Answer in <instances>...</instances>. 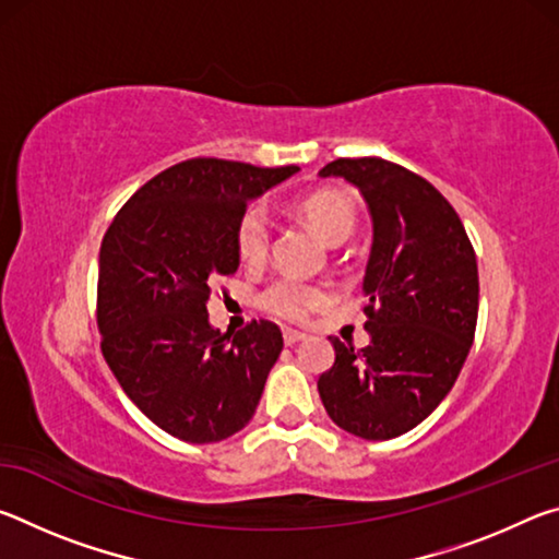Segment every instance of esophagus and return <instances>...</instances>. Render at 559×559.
Instances as JSON below:
<instances>
[{"instance_id":"1","label":"esophagus","mask_w":559,"mask_h":559,"mask_svg":"<svg viewBox=\"0 0 559 559\" xmlns=\"http://www.w3.org/2000/svg\"><path fill=\"white\" fill-rule=\"evenodd\" d=\"M300 340H306V333H298V330H283V343L296 345Z\"/></svg>"}]
</instances>
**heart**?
Listing matches in <instances>:
<instances>
[{
  "mask_svg": "<svg viewBox=\"0 0 559 559\" xmlns=\"http://www.w3.org/2000/svg\"><path fill=\"white\" fill-rule=\"evenodd\" d=\"M298 212L328 246L345 243L355 231V210L345 197L335 192H318L300 202ZM236 249L249 263H261L271 251V222L261 204H251L236 222ZM328 290L318 283L300 281L296 276H281L263 290V308L283 320H300L310 310L325 302Z\"/></svg>",
  "mask_w": 559,
  "mask_h": 559,
  "instance_id": "heart-1",
  "label": "heart"
}]
</instances>
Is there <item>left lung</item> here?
Wrapping results in <instances>:
<instances>
[{
    "instance_id": "obj_1",
    "label": "left lung",
    "mask_w": 559,
    "mask_h": 559,
    "mask_svg": "<svg viewBox=\"0 0 559 559\" xmlns=\"http://www.w3.org/2000/svg\"><path fill=\"white\" fill-rule=\"evenodd\" d=\"M359 189L372 216L362 293L370 345L335 337L318 392L340 429L402 437L443 402L478 318V266L466 229L437 187L382 157H340L318 173Z\"/></svg>"
}]
</instances>
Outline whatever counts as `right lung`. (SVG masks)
<instances>
[{
	"mask_svg": "<svg viewBox=\"0 0 559 559\" xmlns=\"http://www.w3.org/2000/svg\"><path fill=\"white\" fill-rule=\"evenodd\" d=\"M298 167L197 157L165 169L116 214L98 257L103 357L150 421L189 443L251 421L283 349L278 325L210 323L212 283L239 269L236 222Z\"/></svg>",
	"mask_w": 559,
	"mask_h": 559,
	"instance_id": "add662e5",
	"label": "right lung"
}]
</instances>
